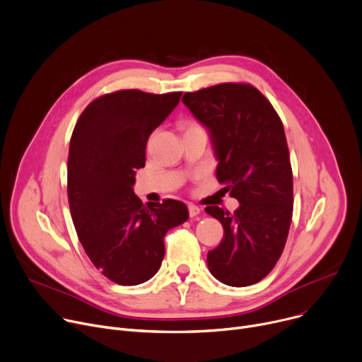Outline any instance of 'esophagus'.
Here are the masks:
<instances>
[{
  "instance_id": "34e87169",
  "label": "esophagus",
  "mask_w": 362,
  "mask_h": 362,
  "mask_svg": "<svg viewBox=\"0 0 362 362\" xmlns=\"http://www.w3.org/2000/svg\"><path fill=\"white\" fill-rule=\"evenodd\" d=\"M188 213H189V216H191V217H194V216H197V214H200V209H199L197 206H194V204H189V206H188Z\"/></svg>"
}]
</instances>
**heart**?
<instances>
[{
  "instance_id": "heart-1",
  "label": "heart",
  "mask_w": 362,
  "mask_h": 362,
  "mask_svg": "<svg viewBox=\"0 0 362 362\" xmlns=\"http://www.w3.org/2000/svg\"><path fill=\"white\" fill-rule=\"evenodd\" d=\"M191 127H199V126H197V124H189V127H188V129H191Z\"/></svg>"
}]
</instances>
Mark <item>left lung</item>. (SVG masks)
<instances>
[{"label":"left lung","instance_id":"left-lung-1","mask_svg":"<svg viewBox=\"0 0 362 362\" xmlns=\"http://www.w3.org/2000/svg\"><path fill=\"white\" fill-rule=\"evenodd\" d=\"M182 103L209 129L217 181L240 203L233 213L206 207L225 232L207 254L209 269L223 284L252 286L280 259L291 225L293 171L283 122L251 84L185 93Z\"/></svg>","mask_w":362,"mask_h":362}]
</instances>
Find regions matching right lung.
<instances>
[{"label":"right lung","instance_id":"right-lung-1","mask_svg":"<svg viewBox=\"0 0 362 362\" xmlns=\"http://www.w3.org/2000/svg\"><path fill=\"white\" fill-rule=\"evenodd\" d=\"M182 93L122 90L82 111L68 155V202L78 239L95 268L120 286L152 278L163 259V238L188 218L182 202L144 204L133 192L145 166L151 133Z\"/></svg>","mask_w":362,"mask_h":362}]
</instances>
